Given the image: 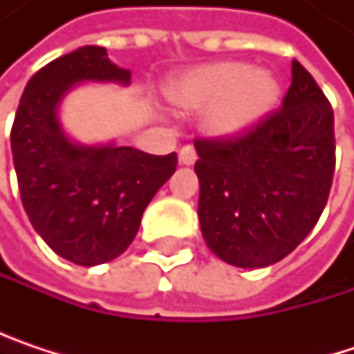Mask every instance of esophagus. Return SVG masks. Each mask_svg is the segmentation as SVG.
<instances>
[{
	"instance_id": "esophagus-1",
	"label": "esophagus",
	"mask_w": 354,
	"mask_h": 354,
	"mask_svg": "<svg viewBox=\"0 0 354 354\" xmlns=\"http://www.w3.org/2000/svg\"><path fill=\"white\" fill-rule=\"evenodd\" d=\"M178 160H180V164H184V166H192V164L196 162V151H194V147L184 145V147L180 149V153H178Z\"/></svg>"
}]
</instances>
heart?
<instances>
[{"label":"heart","mask_w":354,"mask_h":354,"mask_svg":"<svg viewBox=\"0 0 354 354\" xmlns=\"http://www.w3.org/2000/svg\"><path fill=\"white\" fill-rule=\"evenodd\" d=\"M172 102L188 110L207 108L205 129L217 137H236L260 122L279 100L272 73L244 63H217L176 80L168 90Z\"/></svg>","instance_id":"b5f03b06"}]
</instances>
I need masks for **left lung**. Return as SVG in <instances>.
I'll return each instance as SVG.
<instances>
[{
  "instance_id": "left-lung-1",
  "label": "left lung",
  "mask_w": 354,
  "mask_h": 354,
  "mask_svg": "<svg viewBox=\"0 0 354 354\" xmlns=\"http://www.w3.org/2000/svg\"><path fill=\"white\" fill-rule=\"evenodd\" d=\"M201 232L221 260L262 268L316 227L334 166V112L312 73L293 59L283 106L236 137L194 139Z\"/></svg>"
}]
</instances>
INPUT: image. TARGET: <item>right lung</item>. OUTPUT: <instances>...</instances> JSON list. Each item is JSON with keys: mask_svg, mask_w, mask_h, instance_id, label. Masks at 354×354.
Returning <instances> with one entry per match:
<instances>
[{"mask_svg": "<svg viewBox=\"0 0 354 354\" xmlns=\"http://www.w3.org/2000/svg\"><path fill=\"white\" fill-rule=\"evenodd\" d=\"M129 77L108 61L104 46H82L36 71L12 124L24 211L48 246L82 266L108 262L129 248L145 207L176 170V153L80 147L63 135L57 106L75 82L127 84Z\"/></svg>", "mask_w": 354, "mask_h": 354, "instance_id": "1", "label": "right lung"}]
</instances>
